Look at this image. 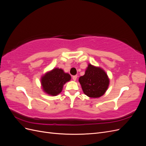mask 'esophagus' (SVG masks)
I'll return each instance as SVG.
<instances>
[{
    "label": "esophagus",
    "instance_id": "1",
    "mask_svg": "<svg viewBox=\"0 0 146 146\" xmlns=\"http://www.w3.org/2000/svg\"><path fill=\"white\" fill-rule=\"evenodd\" d=\"M72 78H73V80L74 81H76L77 80V76H72Z\"/></svg>",
    "mask_w": 146,
    "mask_h": 146
}]
</instances>
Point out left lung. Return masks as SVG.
Masks as SVG:
<instances>
[{"label": "left lung", "mask_w": 146, "mask_h": 146, "mask_svg": "<svg viewBox=\"0 0 146 146\" xmlns=\"http://www.w3.org/2000/svg\"><path fill=\"white\" fill-rule=\"evenodd\" d=\"M84 93L92 98L103 96L109 85V79L103 69L88 65L84 76L78 79Z\"/></svg>", "instance_id": "left-lung-1"}]
</instances>
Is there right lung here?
I'll use <instances>...</instances> for the list:
<instances>
[{
    "instance_id": "obj_1",
    "label": "right lung",
    "mask_w": 146,
    "mask_h": 146,
    "mask_svg": "<svg viewBox=\"0 0 146 146\" xmlns=\"http://www.w3.org/2000/svg\"><path fill=\"white\" fill-rule=\"evenodd\" d=\"M70 78V75L64 73L61 69H54L42 77V89L48 94L56 96L61 92L64 83L69 81Z\"/></svg>"
}]
</instances>
